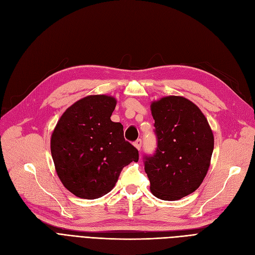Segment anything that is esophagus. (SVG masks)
Returning a JSON list of instances; mask_svg holds the SVG:
<instances>
[{
  "label": "esophagus",
  "instance_id": "obj_1",
  "mask_svg": "<svg viewBox=\"0 0 255 255\" xmlns=\"http://www.w3.org/2000/svg\"><path fill=\"white\" fill-rule=\"evenodd\" d=\"M141 139H137L135 142H134V145H135V148L139 151L140 149H141Z\"/></svg>",
  "mask_w": 255,
  "mask_h": 255
}]
</instances>
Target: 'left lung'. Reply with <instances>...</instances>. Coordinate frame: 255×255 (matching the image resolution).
Instances as JSON below:
<instances>
[{"mask_svg": "<svg viewBox=\"0 0 255 255\" xmlns=\"http://www.w3.org/2000/svg\"><path fill=\"white\" fill-rule=\"evenodd\" d=\"M157 148L144 156L152 194L175 201L199 188L211 165L214 135L207 119L188 99L177 96L151 103Z\"/></svg>", "mask_w": 255, "mask_h": 255, "instance_id": "1", "label": "left lung"}]
</instances>
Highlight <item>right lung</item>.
<instances>
[{
    "label": "right lung",
    "instance_id": "right-lung-1",
    "mask_svg": "<svg viewBox=\"0 0 255 255\" xmlns=\"http://www.w3.org/2000/svg\"><path fill=\"white\" fill-rule=\"evenodd\" d=\"M116 99L96 95L76 101L63 114L51 136V153L59 180L76 197L98 199L110 192L123 167L138 161L125 139L123 126L111 116Z\"/></svg>",
    "mask_w": 255,
    "mask_h": 255
}]
</instances>
